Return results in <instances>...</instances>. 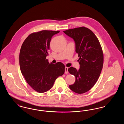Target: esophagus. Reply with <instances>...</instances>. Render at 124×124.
Masks as SVG:
<instances>
[{"label": "esophagus", "mask_w": 124, "mask_h": 124, "mask_svg": "<svg viewBox=\"0 0 124 124\" xmlns=\"http://www.w3.org/2000/svg\"><path fill=\"white\" fill-rule=\"evenodd\" d=\"M68 67H65V73H68Z\"/></svg>", "instance_id": "esophagus-1"}]
</instances>
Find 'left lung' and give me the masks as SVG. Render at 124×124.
<instances>
[{"mask_svg":"<svg viewBox=\"0 0 124 124\" xmlns=\"http://www.w3.org/2000/svg\"><path fill=\"white\" fill-rule=\"evenodd\" d=\"M75 43L78 54L80 68H68L69 73L76 78L75 83L69 85L73 92L82 94L88 92L98 80L102 70L104 57L100 43L94 33L85 27L64 31Z\"/></svg>","mask_w":124,"mask_h":124,"instance_id":"8db88e82","label":"left lung"}]
</instances>
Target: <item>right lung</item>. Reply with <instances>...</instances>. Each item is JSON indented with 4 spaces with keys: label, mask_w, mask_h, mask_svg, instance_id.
<instances>
[{
    "label": "right lung",
    "mask_w": 124,
    "mask_h": 124,
    "mask_svg": "<svg viewBox=\"0 0 124 124\" xmlns=\"http://www.w3.org/2000/svg\"><path fill=\"white\" fill-rule=\"evenodd\" d=\"M59 32L43 30L32 33L26 38L21 47L20 71L30 86L38 93L49 90L58 77L65 73L63 63L59 62L53 64L46 59L51 39Z\"/></svg>",
    "instance_id": "right-lung-1"
}]
</instances>
